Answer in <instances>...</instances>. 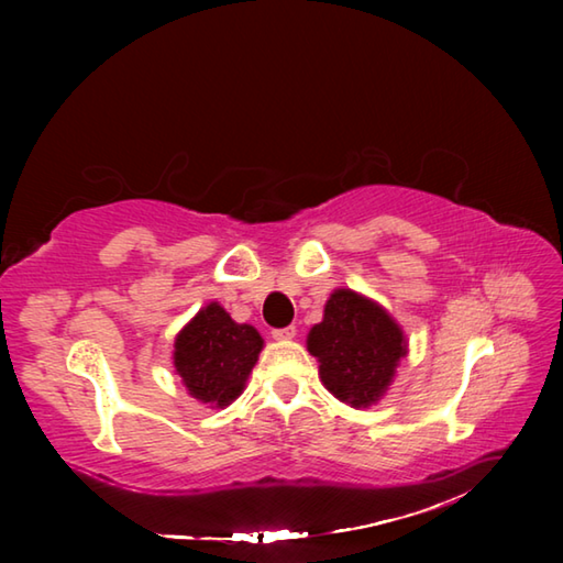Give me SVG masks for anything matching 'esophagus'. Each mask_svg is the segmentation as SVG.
<instances>
[{
  "instance_id": "esophagus-1",
  "label": "esophagus",
  "mask_w": 563,
  "mask_h": 563,
  "mask_svg": "<svg viewBox=\"0 0 563 563\" xmlns=\"http://www.w3.org/2000/svg\"><path fill=\"white\" fill-rule=\"evenodd\" d=\"M271 333H273L275 341H288V339H295L297 329L295 327H283V329H273Z\"/></svg>"
}]
</instances>
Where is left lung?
Listing matches in <instances>:
<instances>
[{
  "instance_id": "1",
  "label": "left lung",
  "mask_w": 563,
  "mask_h": 563,
  "mask_svg": "<svg viewBox=\"0 0 563 563\" xmlns=\"http://www.w3.org/2000/svg\"><path fill=\"white\" fill-rule=\"evenodd\" d=\"M307 349L333 397L361 409L387 391L406 341L379 305L353 290H336L324 307V321L309 331Z\"/></svg>"
}]
</instances>
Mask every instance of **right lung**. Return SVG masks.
I'll return each mask as SVG.
<instances>
[{
	"label": "right lung",
	"mask_w": 563,
	"mask_h": 563,
	"mask_svg": "<svg viewBox=\"0 0 563 563\" xmlns=\"http://www.w3.org/2000/svg\"><path fill=\"white\" fill-rule=\"evenodd\" d=\"M174 365L190 397L202 404L227 406L244 389V382L263 349L258 331L236 324L224 309L212 302L178 333Z\"/></svg>",
	"instance_id": "right-lung-1"
}]
</instances>
